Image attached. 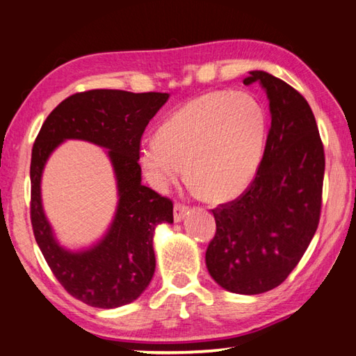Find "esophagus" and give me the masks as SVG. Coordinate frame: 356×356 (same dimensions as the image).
Segmentation results:
<instances>
[{
	"label": "esophagus",
	"mask_w": 356,
	"mask_h": 356,
	"mask_svg": "<svg viewBox=\"0 0 356 356\" xmlns=\"http://www.w3.org/2000/svg\"><path fill=\"white\" fill-rule=\"evenodd\" d=\"M186 213H188V207L185 204H180V202H176V205H174V220L176 222L184 220Z\"/></svg>",
	"instance_id": "esophagus-1"
}]
</instances>
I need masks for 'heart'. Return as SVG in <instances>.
<instances>
[{"label": "heart", "mask_w": 356, "mask_h": 356, "mask_svg": "<svg viewBox=\"0 0 356 356\" xmlns=\"http://www.w3.org/2000/svg\"><path fill=\"white\" fill-rule=\"evenodd\" d=\"M266 113L247 92L205 94L184 104L160 124L138 154L149 184L163 191L182 170L200 197L225 202L245 190L261 163Z\"/></svg>", "instance_id": "1"}]
</instances>
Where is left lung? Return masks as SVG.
Here are the masks:
<instances>
[{
	"mask_svg": "<svg viewBox=\"0 0 356 356\" xmlns=\"http://www.w3.org/2000/svg\"><path fill=\"white\" fill-rule=\"evenodd\" d=\"M261 83L271 124L256 176L239 197L213 210L216 234L205 261L220 287L259 295L281 285L301 261L319 224L325 156L307 100L281 79L250 72Z\"/></svg>",
	"mask_w": 356,
	"mask_h": 356,
	"instance_id": "1",
	"label": "left lung"
}]
</instances>
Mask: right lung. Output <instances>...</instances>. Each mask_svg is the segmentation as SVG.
<instances>
[{
    "mask_svg": "<svg viewBox=\"0 0 356 356\" xmlns=\"http://www.w3.org/2000/svg\"><path fill=\"white\" fill-rule=\"evenodd\" d=\"M165 92L134 94L92 89L63 100L41 127L31 159V222L49 268L69 295L90 307L115 309L148 287L156 270L154 228L172 222V200L142 185L140 142L145 128L168 100ZM66 138L108 147L119 185V207L110 233L81 254L63 250L40 207L39 180L48 154Z\"/></svg>",
    "mask_w": 356,
    "mask_h": 356,
    "instance_id": "add662e5",
    "label": "right lung"
}]
</instances>
